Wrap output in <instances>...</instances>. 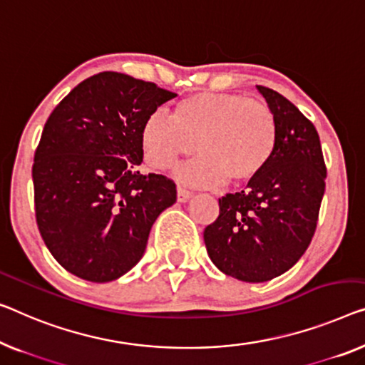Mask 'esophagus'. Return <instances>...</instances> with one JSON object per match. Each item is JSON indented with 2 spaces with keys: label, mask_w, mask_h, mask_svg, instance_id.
<instances>
[{
  "label": "esophagus",
  "mask_w": 365,
  "mask_h": 365,
  "mask_svg": "<svg viewBox=\"0 0 365 365\" xmlns=\"http://www.w3.org/2000/svg\"><path fill=\"white\" fill-rule=\"evenodd\" d=\"M193 197V193L190 192V190L183 188V187H177V200L180 201V203H187V201Z\"/></svg>",
  "instance_id": "esophagus-1"
}]
</instances>
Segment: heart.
<instances>
[{"mask_svg":"<svg viewBox=\"0 0 365 365\" xmlns=\"http://www.w3.org/2000/svg\"><path fill=\"white\" fill-rule=\"evenodd\" d=\"M140 143L157 170H168L197 150V159L177 173L185 183L239 185L267 167L277 148V119L260 100L203 91L178 101L172 116L157 111L145 118Z\"/></svg>","mask_w":365,"mask_h":365,"instance_id":"1","label":"heart"}]
</instances>
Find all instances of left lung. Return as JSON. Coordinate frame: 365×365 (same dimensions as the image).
<instances>
[{
    "instance_id": "1",
    "label": "left lung",
    "mask_w": 365,
    "mask_h": 365,
    "mask_svg": "<svg viewBox=\"0 0 365 365\" xmlns=\"http://www.w3.org/2000/svg\"><path fill=\"white\" fill-rule=\"evenodd\" d=\"M277 119V148L247 188L220 198V216L203 232L222 274L249 284L292 269L317 230L326 167L313 123L277 91L257 85Z\"/></svg>"
}]
</instances>
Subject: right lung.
Listing matches in <instances>:
<instances>
[{"label": "right lung", "mask_w": 365, "mask_h": 365, "mask_svg": "<svg viewBox=\"0 0 365 365\" xmlns=\"http://www.w3.org/2000/svg\"><path fill=\"white\" fill-rule=\"evenodd\" d=\"M177 93L101 72L58 103L32 165L36 220L53 259L80 279L116 280L143 259L150 227L177 200L170 178L138 170L145 118Z\"/></svg>", "instance_id": "add662e5"}]
</instances>
